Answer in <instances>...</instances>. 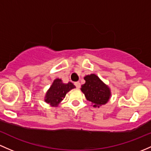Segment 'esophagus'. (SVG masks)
I'll return each mask as SVG.
<instances>
[{
  "label": "esophagus",
  "mask_w": 151,
  "mask_h": 151,
  "mask_svg": "<svg viewBox=\"0 0 151 151\" xmlns=\"http://www.w3.org/2000/svg\"><path fill=\"white\" fill-rule=\"evenodd\" d=\"M74 85H75L76 88H77V89H79V88H80V82H75V83H74Z\"/></svg>",
  "instance_id": "esophagus-1"
}]
</instances>
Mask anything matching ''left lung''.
I'll return each mask as SVG.
<instances>
[{"label": "left lung", "instance_id": "8db88e82", "mask_svg": "<svg viewBox=\"0 0 151 151\" xmlns=\"http://www.w3.org/2000/svg\"><path fill=\"white\" fill-rule=\"evenodd\" d=\"M84 79L85 83L82 85L81 90L85 94L86 99L94 104V107L106 104L111 96L109 87L96 74L87 75Z\"/></svg>", "mask_w": 151, "mask_h": 151}]
</instances>
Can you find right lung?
Here are the masks:
<instances>
[{
    "mask_svg": "<svg viewBox=\"0 0 151 151\" xmlns=\"http://www.w3.org/2000/svg\"><path fill=\"white\" fill-rule=\"evenodd\" d=\"M74 88L75 86L71 82L63 84L61 80L56 79L47 90L45 101L52 106H56L65 98L66 93Z\"/></svg>",
    "mask_w": 151,
    "mask_h": 151,
    "instance_id": "1",
    "label": "right lung"
}]
</instances>
